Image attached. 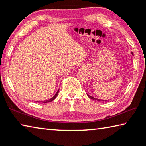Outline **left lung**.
Wrapping results in <instances>:
<instances>
[{
  "label": "left lung",
  "instance_id": "left-lung-1",
  "mask_svg": "<svg viewBox=\"0 0 146 146\" xmlns=\"http://www.w3.org/2000/svg\"><path fill=\"white\" fill-rule=\"evenodd\" d=\"M131 54L132 55H133V53L131 52ZM87 95L88 96V97L90 98H91V99H93V100H98V101H107V100H101V99H98V98H95V97H92V96H90V95H89L88 94H87Z\"/></svg>",
  "mask_w": 146,
  "mask_h": 146
}]
</instances>
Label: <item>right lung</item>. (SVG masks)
<instances>
[{
  "mask_svg": "<svg viewBox=\"0 0 146 146\" xmlns=\"http://www.w3.org/2000/svg\"><path fill=\"white\" fill-rule=\"evenodd\" d=\"M58 91H59V90L57 91V92L56 93V94L55 95L53 96V97H52V98H51L50 99H49V100H44V101H38V102H42V103H48V102H51V101H53L54 99H55V98L57 97V95H58ZM38 102V101H37Z\"/></svg>",
  "mask_w": 146,
  "mask_h": 146,
  "instance_id": "right-lung-1",
  "label": "right lung"
}]
</instances>
